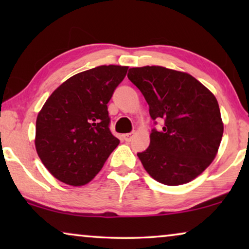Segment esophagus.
Returning a JSON list of instances; mask_svg holds the SVG:
<instances>
[{"instance_id": "34e87169", "label": "esophagus", "mask_w": 249, "mask_h": 249, "mask_svg": "<svg viewBox=\"0 0 249 249\" xmlns=\"http://www.w3.org/2000/svg\"><path fill=\"white\" fill-rule=\"evenodd\" d=\"M132 137H134V132H132V134H125V135H124V139L125 142H131V139H132Z\"/></svg>"}]
</instances>
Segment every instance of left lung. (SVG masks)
Returning a JSON list of instances; mask_svg holds the SVG:
<instances>
[{"label": "left lung", "instance_id": "8db88e82", "mask_svg": "<svg viewBox=\"0 0 249 249\" xmlns=\"http://www.w3.org/2000/svg\"><path fill=\"white\" fill-rule=\"evenodd\" d=\"M129 80L144 95L153 120L148 148L138 153L156 181L179 186L202 175L213 162L223 135L220 107L212 91L189 73L160 66L131 68Z\"/></svg>", "mask_w": 249, "mask_h": 249}]
</instances>
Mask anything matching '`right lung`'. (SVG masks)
Segmentation results:
<instances>
[{
  "mask_svg": "<svg viewBox=\"0 0 249 249\" xmlns=\"http://www.w3.org/2000/svg\"><path fill=\"white\" fill-rule=\"evenodd\" d=\"M128 67L100 66L61 84L36 120L35 147L54 178L70 186L91 181L119 145L108 129L107 103Z\"/></svg>",
  "mask_w": 249,
  "mask_h": 249,
  "instance_id": "add662e5",
  "label": "right lung"
}]
</instances>
